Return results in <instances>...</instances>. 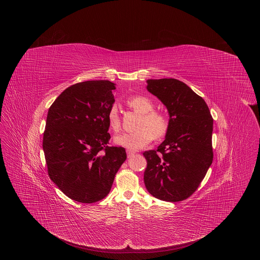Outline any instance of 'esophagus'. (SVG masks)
<instances>
[{"instance_id":"34e87169","label":"esophagus","mask_w":260,"mask_h":260,"mask_svg":"<svg viewBox=\"0 0 260 260\" xmlns=\"http://www.w3.org/2000/svg\"><path fill=\"white\" fill-rule=\"evenodd\" d=\"M126 154H127V158H131L135 155V152L134 151H131V150H126Z\"/></svg>"}]
</instances>
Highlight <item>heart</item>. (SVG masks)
I'll use <instances>...</instances> for the list:
<instances>
[{
    "label": "heart",
    "instance_id": "obj_1",
    "mask_svg": "<svg viewBox=\"0 0 260 260\" xmlns=\"http://www.w3.org/2000/svg\"><path fill=\"white\" fill-rule=\"evenodd\" d=\"M134 111L140 114L137 131L115 136V143L121 147L136 151L144 148L154 138L165 136L169 128V121L165 114L154 110V102L144 95H134L126 100ZM107 121L113 132H119L121 120L117 106L113 105L107 113Z\"/></svg>",
    "mask_w": 260,
    "mask_h": 260
}]
</instances>
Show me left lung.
Here are the masks:
<instances>
[{
	"label": "left lung",
	"mask_w": 260,
	"mask_h": 260,
	"mask_svg": "<svg viewBox=\"0 0 260 260\" xmlns=\"http://www.w3.org/2000/svg\"><path fill=\"white\" fill-rule=\"evenodd\" d=\"M147 90L167 107L170 120L158 149L143 153L144 183L155 198L183 201L197 190L212 162L213 119L206 101L179 80L150 79Z\"/></svg>",
	"instance_id": "left-lung-1"
}]
</instances>
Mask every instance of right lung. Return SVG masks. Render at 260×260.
Masks as SVG:
<instances>
[{"label": "right lung", "instance_id": "right-lung-1", "mask_svg": "<svg viewBox=\"0 0 260 260\" xmlns=\"http://www.w3.org/2000/svg\"><path fill=\"white\" fill-rule=\"evenodd\" d=\"M115 88L106 80L75 84L48 112L43 138L48 173L68 198L79 203L105 198L126 159L124 147L108 146L107 113Z\"/></svg>", "mask_w": 260, "mask_h": 260}]
</instances>
